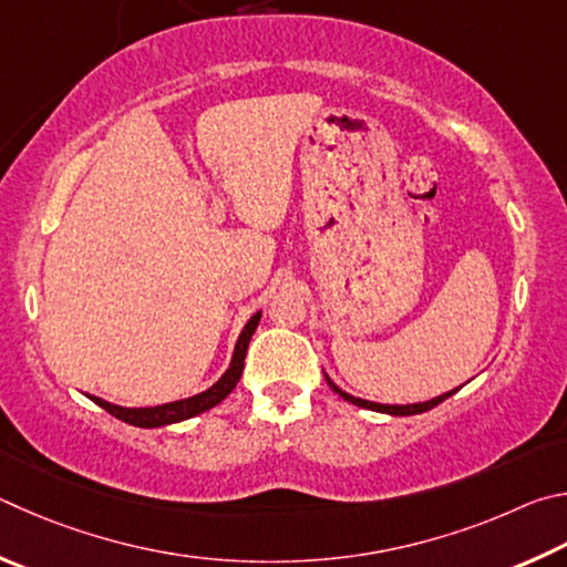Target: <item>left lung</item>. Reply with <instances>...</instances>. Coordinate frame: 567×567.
Here are the masks:
<instances>
[{"label":"left lung","instance_id":"8db88e82","mask_svg":"<svg viewBox=\"0 0 567 567\" xmlns=\"http://www.w3.org/2000/svg\"><path fill=\"white\" fill-rule=\"evenodd\" d=\"M326 381H329V385L331 389L341 395L343 401H349V403H353V405H361V409H369V411H379V413H389V415H415V413H425V411H431V409H435V405L439 403H443L445 399H451L453 393H458V389H453V391H449V393H443V395H439V399H431V401H425V403H409V405H385V403H373V401H363V399H355V395H349L346 391H341L339 385H336L329 375H326Z\"/></svg>","mask_w":567,"mask_h":567}]
</instances>
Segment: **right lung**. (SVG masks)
Returning <instances> with one entry per match:
<instances>
[{
    "label": "right lung",
    "mask_w": 567,
    "mask_h": 567,
    "mask_svg": "<svg viewBox=\"0 0 567 567\" xmlns=\"http://www.w3.org/2000/svg\"><path fill=\"white\" fill-rule=\"evenodd\" d=\"M258 321H261V311L254 313L251 319H248L241 336H238L231 365H228L221 379H218L212 385V389H206L204 393H196V395H192V399H184V401H172V403L152 405V409H124V405H114V403H109V401L96 399V395H89V399H92L96 405H102L106 413H112L114 419L124 421L128 425H138V429H158V425H168V423H178V421L194 419V415L204 413L208 409H214V405L221 403L226 395L236 389V383H238V379H241V373H244V359H246L248 341H251V336L256 331Z\"/></svg>",
    "instance_id": "right-lung-1"
}]
</instances>
